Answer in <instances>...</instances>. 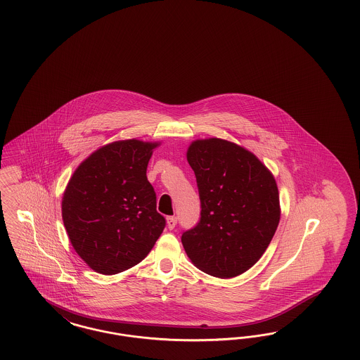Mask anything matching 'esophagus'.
<instances>
[{"label": "esophagus", "mask_w": 360, "mask_h": 360, "mask_svg": "<svg viewBox=\"0 0 360 360\" xmlns=\"http://www.w3.org/2000/svg\"><path fill=\"white\" fill-rule=\"evenodd\" d=\"M166 220H167V227H169V229H173L176 226V217H167Z\"/></svg>", "instance_id": "1"}]
</instances>
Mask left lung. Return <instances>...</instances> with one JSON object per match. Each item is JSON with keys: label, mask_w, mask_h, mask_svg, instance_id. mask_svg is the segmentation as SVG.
Instances as JSON below:
<instances>
[{"label": "left lung", "mask_w": 360, "mask_h": 360, "mask_svg": "<svg viewBox=\"0 0 360 360\" xmlns=\"http://www.w3.org/2000/svg\"><path fill=\"white\" fill-rule=\"evenodd\" d=\"M200 199V219L182 244L200 271L231 278L248 271L268 248L280 221L271 172L233 142L208 139L187 150Z\"/></svg>", "instance_id": "8db88e82"}]
</instances>
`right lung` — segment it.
<instances>
[{
  "label": "right lung",
  "mask_w": 360,
  "mask_h": 360,
  "mask_svg": "<svg viewBox=\"0 0 360 360\" xmlns=\"http://www.w3.org/2000/svg\"><path fill=\"white\" fill-rule=\"evenodd\" d=\"M158 143L116 141L92 153L75 170L62 200V217L77 255L95 272L116 274L142 262L161 236L146 167Z\"/></svg>",
  "instance_id": "1"
}]
</instances>
